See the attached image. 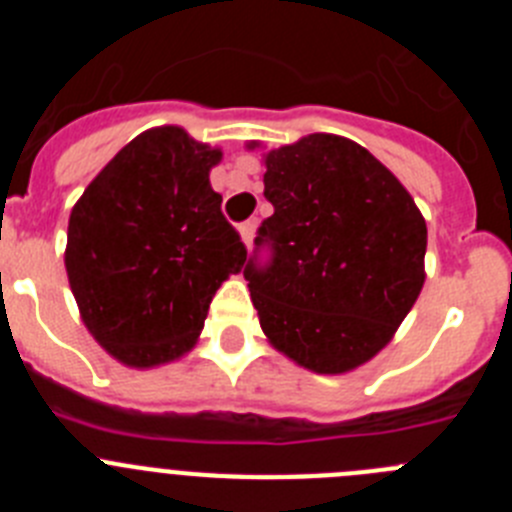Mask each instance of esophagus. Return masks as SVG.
<instances>
[{
	"instance_id": "esophagus-1",
	"label": "esophagus",
	"mask_w": 512,
	"mask_h": 512,
	"mask_svg": "<svg viewBox=\"0 0 512 512\" xmlns=\"http://www.w3.org/2000/svg\"><path fill=\"white\" fill-rule=\"evenodd\" d=\"M238 233H241V241L246 243V246H251L253 243V233H256V220H246V223L238 228Z\"/></svg>"
}]
</instances>
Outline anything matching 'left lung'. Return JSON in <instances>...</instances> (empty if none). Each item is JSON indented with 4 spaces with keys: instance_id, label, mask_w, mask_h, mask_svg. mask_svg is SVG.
<instances>
[{
    "instance_id": "obj_1",
    "label": "left lung",
    "mask_w": 512,
    "mask_h": 512,
    "mask_svg": "<svg viewBox=\"0 0 512 512\" xmlns=\"http://www.w3.org/2000/svg\"><path fill=\"white\" fill-rule=\"evenodd\" d=\"M264 166L274 215L256 246L274 256L243 269L261 330L310 372H354L392 341L423 289V215L400 179L343 135L271 148Z\"/></svg>"
}]
</instances>
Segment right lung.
Returning a JSON list of instances; mask_svg holds the SVG:
<instances>
[{"label": "right lung", "mask_w": 512, "mask_h": 512, "mask_svg": "<svg viewBox=\"0 0 512 512\" xmlns=\"http://www.w3.org/2000/svg\"><path fill=\"white\" fill-rule=\"evenodd\" d=\"M220 158L179 125L151 128L71 210V292L94 341L120 364L153 369L189 354L217 287L246 264L210 184Z\"/></svg>", "instance_id": "add662e5"}]
</instances>
